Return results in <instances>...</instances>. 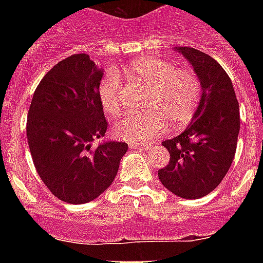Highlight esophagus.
Instances as JSON below:
<instances>
[{
	"label": "esophagus",
	"mask_w": 263,
	"mask_h": 263,
	"mask_svg": "<svg viewBox=\"0 0 263 263\" xmlns=\"http://www.w3.org/2000/svg\"><path fill=\"white\" fill-rule=\"evenodd\" d=\"M129 147L132 148H137V150H148V148L152 147V146L148 145H138V143H129Z\"/></svg>",
	"instance_id": "esophagus-1"
}]
</instances>
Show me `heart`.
<instances>
[{
    "label": "heart",
    "mask_w": 263,
    "mask_h": 263,
    "mask_svg": "<svg viewBox=\"0 0 263 263\" xmlns=\"http://www.w3.org/2000/svg\"><path fill=\"white\" fill-rule=\"evenodd\" d=\"M133 75L150 89L145 101V113L126 115L116 122V138L130 143H146L170 127H183L194 118L201 100L200 80L190 69L155 57H142L130 64ZM121 76L109 69L100 81L99 99L108 115H117L120 104Z\"/></svg>",
    "instance_id": "heart-1"
}]
</instances>
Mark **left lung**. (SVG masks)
I'll return each mask as SVG.
<instances>
[{"mask_svg": "<svg viewBox=\"0 0 263 263\" xmlns=\"http://www.w3.org/2000/svg\"><path fill=\"white\" fill-rule=\"evenodd\" d=\"M201 85L200 105L178 137L163 141L170 162L158 171L162 184L183 199H200L217 187L233 162L240 132V106L231 79L212 57L175 47Z\"/></svg>", "mask_w": 263, "mask_h": 263, "instance_id": "left-lung-1", "label": "left lung"}]
</instances>
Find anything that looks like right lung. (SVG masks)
<instances>
[{"label":"right lung","instance_id":"right-lung-1","mask_svg":"<svg viewBox=\"0 0 263 263\" xmlns=\"http://www.w3.org/2000/svg\"><path fill=\"white\" fill-rule=\"evenodd\" d=\"M103 68L87 53L59 62L31 100L26 134L32 162L52 195L69 204L95 200L113 183L127 143L100 142L108 130L99 84Z\"/></svg>","mask_w":263,"mask_h":263}]
</instances>
